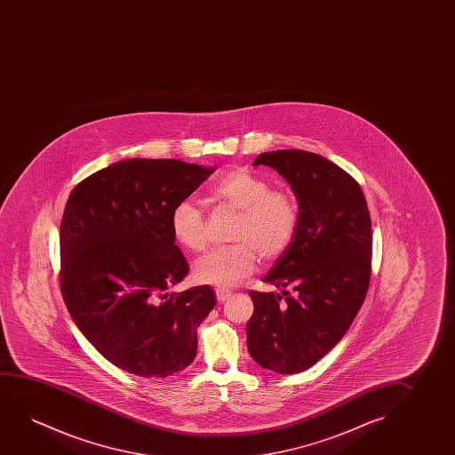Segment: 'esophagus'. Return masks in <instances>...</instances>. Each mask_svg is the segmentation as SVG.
I'll return each mask as SVG.
<instances>
[{"label": "esophagus", "mask_w": 455, "mask_h": 455, "mask_svg": "<svg viewBox=\"0 0 455 455\" xmlns=\"http://www.w3.org/2000/svg\"><path fill=\"white\" fill-rule=\"evenodd\" d=\"M231 291L228 289H222V287H218L216 289V297H218L219 303H224L227 299H230Z\"/></svg>", "instance_id": "1"}]
</instances>
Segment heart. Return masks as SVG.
Masks as SVG:
<instances>
[{
	"mask_svg": "<svg viewBox=\"0 0 455 455\" xmlns=\"http://www.w3.org/2000/svg\"><path fill=\"white\" fill-rule=\"evenodd\" d=\"M210 196L239 212L230 247L216 249L194 264V280L212 286L233 287L255 272L259 256L274 261L292 243L299 224V200L291 189L270 183L247 169L219 177ZM169 228L181 249L199 253L208 245L206 218L193 200H180L171 212Z\"/></svg>",
	"mask_w": 455,
	"mask_h": 455,
	"instance_id": "obj_1",
	"label": "heart"
}]
</instances>
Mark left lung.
<instances>
[{"label":"left lung","instance_id":"left-lung-1","mask_svg":"<svg viewBox=\"0 0 455 455\" xmlns=\"http://www.w3.org/2000/svg\"><path fill=\"white\" fill-rule=\"evenodd\" d=\"M258 164L289 181L299 224L262 280L281 292H249L255 311L247 348L262 368L299 373L340 342L361 309L371 275V219L359 183L324 156L274 150L258 156Z\"/></svg>","mask_w":455,"mask_h":455}]
</instances>
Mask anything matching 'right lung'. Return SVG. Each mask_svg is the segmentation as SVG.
Wrapping results in <instances>:
<instances>
[{
    "label": "right lung",
    "mask_w": 455,
    "mask_h": 455,
    "mask_svg": "<svg viewBox=\"0 0 455 455\" xmlns=\"http://www.w3.org/2000/svg\"><path fill=\"white\" fill-rule=\"evenodd\" d=\"M214 168L131 158L87 177L69 194L60 224V291L82 334L113 365L166 378L197 353L212 287L164 293L188 274L169 228L171 212Z\"/></svg>",
    "instance_id": "right-lung-1"
}]
</instances>
